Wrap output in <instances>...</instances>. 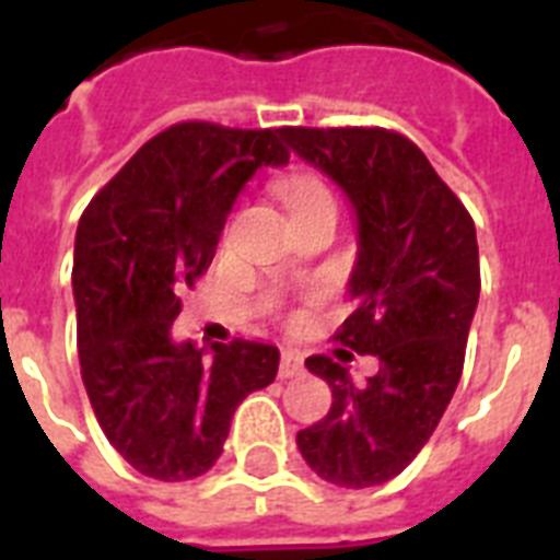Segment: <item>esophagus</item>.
<instances>
[{"mask_svg": "<svg viewBox=\"0 0 560 560\" xmlns=\"http://www.w3.org/2000/svg\"><path fill=\"white\" fill-rule=\"evenodd\" d=\"M302 372H305V363H302V358H299L296 351H290V349L281 351V363H279L281 377H299Z\"/></svg>", "mask_w": 560, "mask_h": 560, "instance_id": "esophagus-1", "label": "esophagus"}]
</instances>
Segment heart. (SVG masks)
Masks as SVG:
<instances>
[{
  "instance_id": "1",
  "label": "heart",
  "mask_w": 560,
  "mask_h": 560,
  "mask_svg": "<svg viewBox=\"0 0 560 560\" xmlns=\"http://www.w3.org/2000/svg\"><path fill=\"white\" fill-rule=\"evenodd\" d=\"M276 191H279L281 202L288 206V211L305 209V206H314V202L331 200V194L325 188V183L314 174H305V171H290L276 183Z\"/></svg>"
}]
</instances>
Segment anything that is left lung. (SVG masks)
<instances>
[{
    "label": "left lung",
    "instance_id": "8db88e82",
    "mask_svg": "<svg viewBox=\"0 0 560 560\" xmlns=\"http://www.w3.org/2000/svg\"><path fill=\"white\" fill-rule=\"evenodd\" d=\"M299 160L337 183L358 223L349 293L358 311L340 342L381 360L363 386L325 354L305 366L325 377L334 404L296 444L340 488L389 482L416 459L462 377L479 302L474 220L427 156L381 127H284Z\"/></svg>",
    "mask_w": 560,
    "mask_h": 560
}]
</instances>
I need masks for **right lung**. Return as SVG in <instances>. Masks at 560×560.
<instances>
[{"label":"right lung","instance_id":"obj_1","mask_svg":"<svg viewBox=\"0 0 560 560\" xmlns=\"http://www.w3.org/2000/svg\"><path fill=\"white\" fill-rule=\"evenodd\" d=\"M290 153L281 130L209 121L168 127L101 188L74 235L78 354L109 444L139 474L183 482L220 459L235 407L276 381L279 349L235 340L197 349L171 325L179 293L209 270L237 194Z\"/></svg>","mask_w":560,"mask_h":560}]
</instances>
